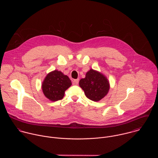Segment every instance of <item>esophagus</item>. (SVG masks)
<instances>
[{
  "instance_id": "34e87169",
  "label": "esophagus",
  "mask_w": 158,
  "mask_h": 158,
  "mask_svg": "<svg viewBox=\"0 0 158 158\" xmlns=\"http://www.w3.org/2000/svg\"><path fill=\"white\" fill-rule=\"evenodd\" d=\"M78 81H79V79H76V80H74L72 82V84L73 85H77L78 84Z\"/></svg>"
}]
</instances>
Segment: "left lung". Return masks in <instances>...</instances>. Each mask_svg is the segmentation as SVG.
<instances>
[{"instance_id":"1","label":"left lung","mask_w":158,"mask_h":158,"mask_svg":"<svg viewBox=\"0 0 158 158\" xmlns=\"http://www.w3.org/2000/svg\"><path fill=\"white\" fill-rule=\"evenodd\" d=\"M80 86L84 90L87 98L94 102L103 98L108 92L110 84L107 78L93 69L86 74V77L80 80Z\"/></svg>"}]
</instances>
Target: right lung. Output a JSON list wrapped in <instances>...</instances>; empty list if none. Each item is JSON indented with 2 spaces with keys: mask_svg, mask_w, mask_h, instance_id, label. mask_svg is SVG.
Returning a JSON list of instances; mask_svg holds the SVG:
<instances>
[{
  "mask_svg": "<svg viewBox=\"0 0 158 158\" xmlns=\"http://www.w3.org/2000/svg\"><path fill=\"white\" fill-rule=\"evenodd\" d=\"M71 85V81L68 76L56 70L47 74L43 83L42 89L45 97L54 102L61 100L65 90Z\"/></svg>",
  "mask_w": 158,
  "mask_h": 158,
  "instance_id": "obj_1",
  "label": "right lung"
}]
</instances>
